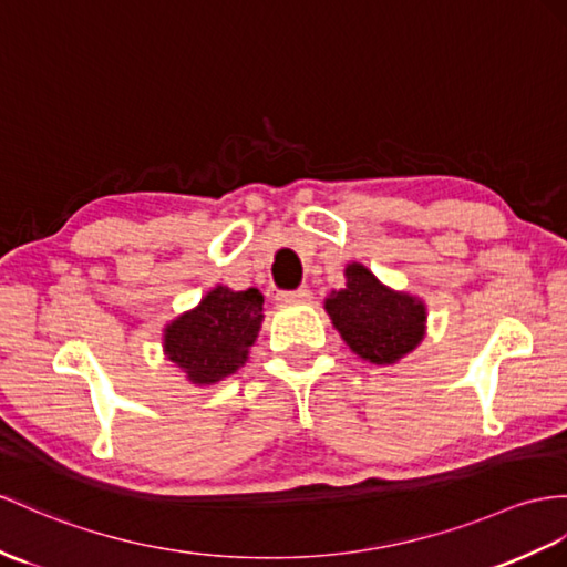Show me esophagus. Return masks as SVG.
<instances>
[{"instance_id": "34e87169", "label": "esophagus", "mask_w": 567, "mask_h": 567, "mask_svg": "<svg viewBox=\"0 0 567 567\" xmlns=\"http://www.w3.org/2000/svg\"><path fill=\"white\" fill-rule=\"evenodd\" d=\"M312 298V293L308 291V288H298V291H284L276 296V300L279 302H308Z\"/></svg>"}]
</instances>
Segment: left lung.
I'll return each instance as SVG.
<instances>
[{
    "mask_svg": "<svg viewBox=\"0 0 567 567\" xmlns=\"http://www.w3.org/2000/svg\"><path fill=\"white\" fill-rule=\"evenodd\" d=\"M347 288L331 291L324 310L347 347L368 363L392 365L425 337V306L416 296L392 291L368 267L351 261Z\"/></svg>",
    "mask_w": 567,
    "mask_h": 567,
    "instance_id": "left-lung-1",
    "label": "left lung"
}]
</instances>
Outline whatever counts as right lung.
Returning a JSON list of instances; mask_svg holds the SVG:
<instances>
[{"mask_svg":"<svg viewBox=\"0 0 567 567\" xmlns=\"http://www.w3.org/2000/svg\"><path fill=\"white\" fill-rule=\"evenodd\" d=\"M265 296L257 288L216 286L199 306L165 327L163 351L192 384H216L247 363L261 320Z\"/></svg>","mask_w":567,"mask_h":567,"instance_id":"1","label":"right lung"}]
</instances>
